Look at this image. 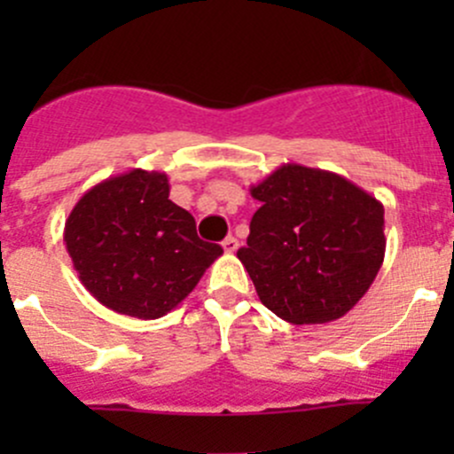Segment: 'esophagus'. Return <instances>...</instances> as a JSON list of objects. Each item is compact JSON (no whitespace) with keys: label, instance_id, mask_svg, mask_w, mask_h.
<instances>
[{"label":"esophagus","instance_id":"obj_1","mask_svg":"<svg viewBox=\"0 0 454 454\" xmlns=\"http://www.w3.org/2000/svg\"><path fill=\"white\" fill-rule=\"evenodd\" d=\"M222 248L226 250V253H237V248H239V241H237L235 237H226V239L222 241Z\"/></svg>","mask_w":454,"mask_h":454}]
</instances>
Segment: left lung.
Wrapping results in <instances>:
<instances>
[{"mask_svg":"<svg viewBox=\"0 0 454 454\" xmlns=\"http://www.w3.org/2000/svg\"><path fill=\"white\" fill-rule=\"evenodd\" d=\"M250 195L261 201L237 256L261 303L292 325L340 318L384 261V206L338 173L287 162Z\"/></svg>","mask_w":454,"mask_h":454,"instance_id":"8db88e82","label":"left lung"}]
</instances>
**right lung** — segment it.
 I'll return each instance as SVG.
<instances>
[{
  "instance_id": "obj_1",
  "label": "right lung",
  "mask_w": 454,
  "mask_h": 454,
  "mask_svg": "<svg viewBox=\"0 0 454 454\" xmlns=\"http://www.w3.org/2000/svg\"><path fill=\"white\" fill-rule=\"evenodd\" d=\"M168 191L167 173L131 168L91 186L66 219L63 241L81 283L114 312L168 314L223 253L200 239L193 215Z\"/></svg>"
}]
</instances>
